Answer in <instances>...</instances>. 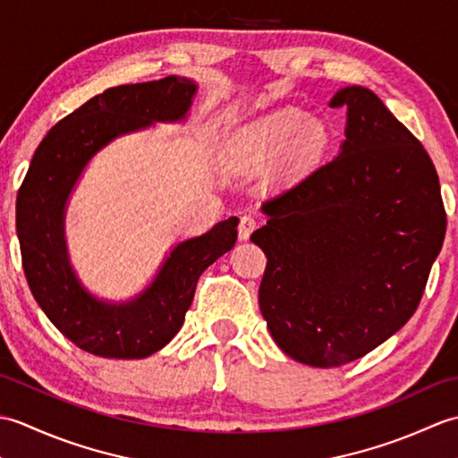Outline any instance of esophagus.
Returning a JSON list of instances; mask_svg holds the SVG:
<instances>
[{"instance_id": "esophagus-1", "label": "esophagus", "mask_w": 458, "mask_h": 458, "mask_svg": "<svg viewBox=\"0 0 458 458\" xmlns=\"http://www.w3.org/2000/svg\"><path fill=\"white\" fill-rule=\"evenodd\" d=\"M256 228H258L256 218L251 216V214H244V216L240 218V224H238V236H240V240H248L251 232H254Z\"/></svg>"}]
</instances>
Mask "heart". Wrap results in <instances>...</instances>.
Instances as JSON below:
<instances>
[{"instance_id":"obj_1","label":"heart","mask_w":458,"mask_h":458,"mask_svg":"<svg viewBox=\"0 0 458 458\" xmlns=\"http://www.w3.org/2000/svg\"><path fill=\"white\" fill-rule=\"evenodd\" d=\"M291 138L297 155H315L327 145L328 131L320 120H305L303 114L285 110L261 122L251 133L250 145L259 153H271L284 148Z\"/></svg>"}]
</instances>
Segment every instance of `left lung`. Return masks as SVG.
Masks as SVG:
<instances>
[{"label": "left lung", "instance_id": "obj_1", "mask_svg": "<svg viewBox=\"0 0 458 458\" xmlns=\"http://www.w3.org/2000/svg\"><path fill=\"white\" fill-rule=\"evenodd\" d=\"M335 159L264 204L250 240L267 258L259 309L297 362L336 368L372 352L415 313L445 240L446 212L421 141L377 96L348 86Z\"/></svg>", "mask_w": 458, "mask_h": 458}]
</instances>
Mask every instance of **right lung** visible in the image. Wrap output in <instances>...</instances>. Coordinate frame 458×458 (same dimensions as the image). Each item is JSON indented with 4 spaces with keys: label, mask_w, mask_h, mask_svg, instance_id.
I'll return each mask as SVG.
<instances>
[{
    "label": "right lung",
    "mask_w": 458,
    "mask_h": 458,
    "mask_svg": "<svg viewBox=\"0 0 458 458\" xmlns=\"http://www.w3.org/2000/svg\"><path fill=\"white\" fill-rule=\"evenodd\" d=\"M194 90L191 81L167 76L94 96L48 130L19 187L15 222L29 289L48 320L86 352L130 360L157 352L179 333L202 271L236 244L238 218L218 222L174 248L153 285L125 305L86 293L66 259L64 202L84 165L122 133L182 120Z\"/></svg>",
    "instance_id": "1"
}]
</instances>
